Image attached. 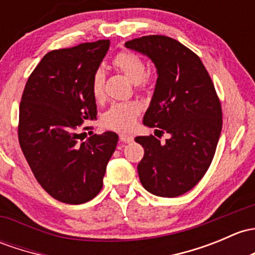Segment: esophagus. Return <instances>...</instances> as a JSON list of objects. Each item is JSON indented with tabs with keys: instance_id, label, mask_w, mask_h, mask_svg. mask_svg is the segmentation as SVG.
<instances>
[{
	"instance_id": "1",
	"label": "esophagus",
	"mask_w": 255,
	"mask_h": 255,
	"mask_svg": "<svg viewBox=\"0 0 255 255\" xmlns=\"http://www.w3.org/2000/svg\"><path fill=\"white\" fill-rule=\"evenodd\" d=\"M120 139L121 141H123V143H132L133 141V135L130 134H120Z\"/></svg>"
}]
</instances>
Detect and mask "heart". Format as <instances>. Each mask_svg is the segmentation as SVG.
<instances>
[{"label":"heart","instance_id":"obj_1","mask_svg":"<svg viewBox=\"0 0 255 255\" xmlns=\"http://www.w3.org/2000/svg\"><path fill=\"white\" fill-rule=\"evenodd\" d=\"M114 64L134 84L140 85L144 82L146 64L139 56L130 52H120L115 57ZM105 79L106 74L103 68L96 69L93 74L92 93L96 100H101L105 95ZM139 111L140 107L135 103H116L103 116V125L111 129L126 132L134 126Z\"/></svg>","mask_w":255,"mask_h":255}]
</instances>
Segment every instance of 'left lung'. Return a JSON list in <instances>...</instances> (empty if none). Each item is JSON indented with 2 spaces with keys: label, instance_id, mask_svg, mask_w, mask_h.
I'll return each instance as SVG.
<instances>
[{
  "label": "left lung",
  "instance_id": "8db88e82",
  "mask_svg": "<svg viewBox=\"0 0 255 255\" xmlns=\"http://www.w3.org/2000/svg\"><path fill=\"white\" fill-rule=\"evenodd\" d=\"M155 64L157 79L143 123L170 138L136 136L144 148L138 163L140 183L157 197L191 191L203 178L221 134L222 111L200 58L172 37L149 35L125 44Z\"/></svg>",
  "mask_w": 255,
  "mask_h": 255
}]
</instances>
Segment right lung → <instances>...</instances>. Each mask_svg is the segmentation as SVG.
<instances>
[{"label": "right lung", "mask_w": 255, "mask_h": 255, "mask_svg": "<svg viewBox=\"0 0 255 255\" xmlns=\"http://www.w3.org/2000/svg\"><path fill=\"white\" fill-rule=\"evenodd\" d=\"M109 47L110 40H99L46 53L21 96V151L40 186L66 204L98 195L119 141L114 132L79 140L84 121L96 120L92 78Z\"/></svg>", "instance_id": "1"}]
</instances>
